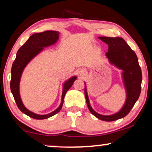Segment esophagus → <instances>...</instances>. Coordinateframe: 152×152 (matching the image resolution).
<instances>
[{
    "instance_id": "esophagus-1",
    "label": "esophagus",
    "mask_w": 152,
    "mask_h": 152,
    "mask_svg": "<svg viewBox=\"0 0 152 152\" xmlns=\"http://www.w3.org/2000/svg\"><path fill=\"white\" fill-rule=\"evenodd\" d=\"M83 72H84V71H83V69H81V70H80V73L81 75V74L83 73Z\"/></svg>"
}]
</instances>
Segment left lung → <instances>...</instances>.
Returning a JSON list of instances; mask_svg holds the SVG:
<instances>
[{
	"label": "left lung",
	"mask_w": 152,
	"mask_h": 152,
	"mask_svg": "<svg viewBox=\"0 0 152 152\" xmlns=\"http://www.w3.org/2000/svg\"><path fill=\"white\" fill-rule=\"evenodd\" d=\"M99 39L108 45L106 56L111 63L124 70V82L127 89V100L124 106L115 114L101 115L94 112L90 105L85 85V96L88 107L91 113L99 119L105 121H113L124 118L128 114L139 97L141 91L142 72L135 52L121 38L99 37Z\"/></svg>",
	"instance_id": "left-lung-1"
}]
</instances>
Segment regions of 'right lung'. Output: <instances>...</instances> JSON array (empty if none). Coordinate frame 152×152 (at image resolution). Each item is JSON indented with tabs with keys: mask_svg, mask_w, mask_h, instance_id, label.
I'll return each instance as SVG.
<instances>
[{
	"mask_svg": "<svg viewBox=\"0 0 152 152\" xmlns=\"http://www.w3.org/2000/svg\"><path fill=\"white\" fill-rule=\"evenodd\" d=\"M59 33L54 31H46L42 33H37L33 34L29 37L27 42L22 46L18 50L16 58L15 59L12 67V79L10 81V88L13 96L16 103V105L20 110L24 114H27L35 119H45L55 115L60 111L63 105L64 98L70 88L72 86V83L76 80V77H72L69 81L64 83L61 96V102L59 107L51 113L45 114V115H39L36 114L26 108L22 102L19 93V83L22 72L25 69L26 65L28 61L36 56L39 52L43 49V47H48L54 44L58 40Z\"/></svg>",
	"mask_w": 152,
	"mask_h": 152,
	"instance_id": "right-lung-1",
	"label": "right lung"
}]
</instances>
